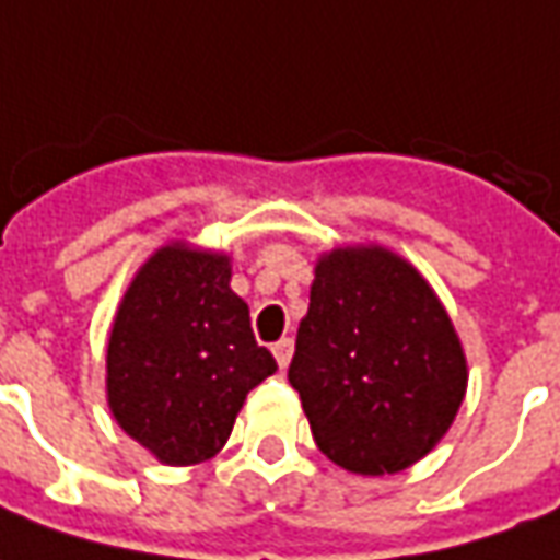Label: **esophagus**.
<instances>
[{
	"label": "esophagus",
	"mask_w": 560,
	"mask_h": 560,
	"mask_svg": "<svg viewBox=\"0 0 560 560\" xmlns=\"http://www.w3.org/2000/svg\"><path fill=\"white\" fill-rule=\"evenodd\" d=\"M271 350H273V357H277V365H280V369H287L289 360H292V338H280Z\"/></svg>",
	"instance_id": "34e87169"
}]
</instances>
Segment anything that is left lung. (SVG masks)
<instances>
[{
  "label": "left lung",
  "instance_id": "8db88e82",
  "mask_svg": "<svg viewBox=\"0 0 560 560\" xmlns=\"http://www.w3.org/2000/svg\"><path fill=\"white\" fill-rule=\"evenodd\" d=\"M289 384L317 448L360 476L418 464L464 402L466 357L442 302L381 246L319 258Z\"/></svg>",
  "mask_w": 560,
  "mask_h": 560
}]
</instances>
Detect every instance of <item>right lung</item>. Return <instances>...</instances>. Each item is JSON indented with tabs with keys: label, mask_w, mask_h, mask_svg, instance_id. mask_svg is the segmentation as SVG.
I'll use <instances>...</instances> for the list:
<instances>
[{
	"label": "right lung",
	"mask_w": 560,
	"mask_h": 560,
	"mask_svg": "<svg viewBox=\"0 0 560 560\" xmlns=\"http://www.w3.org/2000/svg\"><path fill=\"white\" fill-rule=\"evenodd\" d=\"M229 280V256L173 243L142 265L115 314L109 408L161 464L210 460L229 442L246 393L277 372Z\"/></svg>",
	"instance_id": "obj_1"
}]
</instances>
